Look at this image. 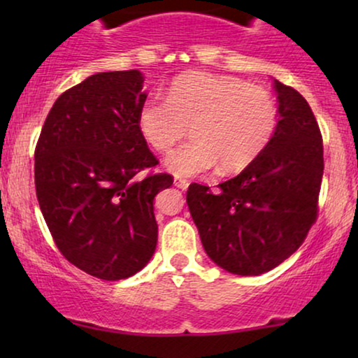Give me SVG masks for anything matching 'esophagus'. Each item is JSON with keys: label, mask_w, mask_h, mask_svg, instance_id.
<instances>
[{"label": "esophagus", "mask_w": 358, "mask_h": 358, "mask_svg": "<svg viewBox=\"0 0 358 358\" xmlns=\"http://www.w3.org/2000/svg\"><path fill=\"white\" fill-rule=\"evenodd\" d=\"M173 185L176 188H180V190H187L188 188V180H185V178H182V176H175V180H173Z\"/></svg>", "instance_id": "esophagus-1"}]
</instances>
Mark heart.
Masks as SVG:
<instances>
[{"mask_svg": "<svg viewBox=\"0 0 358 358\" xmlns=\"http://www.w3.org/2000/svg\"><path fill=\"white\" fill-rule=\"evenodd\" d=\"M138 126L153 150L168 153L185 134L193 139L166 158L168 170L193 176L219 165L244 170L268 146L278 126L276 99L268 89L231 76L188 72L141 106Z\"/></svg>", "mask_w": 358, "mask_h": 358, "instance_id": "heart-1", "label": "heart"}]
</instances>
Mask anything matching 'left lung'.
Masks as SVG:
<instances>
[{
  "label": "left lung",
  "instance_id": "1",
  "mask_svg": "<svg viewBox=\"0 0 358 358\" xmlns=\"http://www.w3.org/2000/svg\"><path fill=\"white\" fill-rule=\"evenodd\" d=\"M279 121L268 146L217 190L192 183L188 210L205 252L241 276L281 264L306 239L318 217L323 139L305 97L274 82Z\"/></svg>",
  "mask_w": 358,
  "mask_h": 358
}]
</instances>
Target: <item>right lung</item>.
Returning <instances> with one entry per match:
<instances>
[{
	"mask_svg": "<svg viewBox=\"0 0 358 358\" xmlns=\"http://www.w3.org/2000/svg\"><path fill=\"white\" fill-rule=\"evenodd\" d=\"M139 71L90 76L55 101L35 148V188L53 242L71 264L106 281L148 264L158 242L153 200L173 176L155 173L138 126Z\"/></svg>",
	"mask_w": 358,
	"mask_h": 358,
	"instance_id": "right-lung-1",
	"label": "right lung"
}]
</instances>
